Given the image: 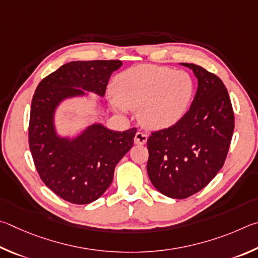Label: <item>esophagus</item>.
I'll list each match as a JSON object with an SVG mask.
<instances>
[{"instance_id":"obj_1","label":"esophagus","mask_w":258,"mask_h":258,"mask_svg":"<svg viewBox=\"0 0 258 258\" xmlns=\"http://www.w3.org/2000/svg\"><path fill=\"white\" fill-rule=\"evenodd\" d=\"M147 142V135L138 132L136 134V136H135V144H137V145H144V144H146Z\"/></svg>"}]
</instances>
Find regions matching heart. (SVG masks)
<instances>
[{
  "label": "heart",
  "instance_id": "obj_1",
  "mask_svg": "<svg viewBox=\"0 0 258 258\" xmlns=\"http://www.w3.org/2000/svg\"><path fill=\"white\" fill-rule=\"evenodd\" d=\"M113 89L115 96L110 98L113 110L119 113H128L129 108L139 110L144 125L164 129L186 114L195 86L186 71L138 66L117 76Z\"/></svg>",
  "mask_w": 258,
  "mask_h": 258
}]
</instances>
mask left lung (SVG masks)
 Listing matches in <instances>:
<instances>
[{
    "instance_id": "1",
    "label": "left lung",
    "mask_w": 258,
    "mask_h": 258,
    "mask_svg": "<svg viewBox=\"0 0 258 258\" xmlns=\"http://www.w3.org/2000/svg\"><path fill=\"white\" fill-rule=\"evenodd\" d=\"M198 80L189 111L177 123L147 139V173L161 194L183 200L202 190L224 164L234 129L228 90L204 68L181 63Z\"/></svg>"
}]
</instances>
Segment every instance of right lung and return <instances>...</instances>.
Segmentation results:
<instances>
[{
  "instance_id": "obj_1",
  "label": "right lung",
  "mask_w": 258,
  "mask_h": 258,
  "mask_svg": "<svg viewBox=\"0 0 258 258\" xmlns=\"http://www.w3.org/2000/svg\"><path fill=\"white\" fill-rule=\"evenodd\" d=\"M119 60L71 61L40 81L31 101L29 148L43 182L72 204H89L110 187L114 169L133 147L136 128L113 132L90 123L74 136H62L57 108L72 98L103 97Z\"/></svg>"
}]
</instances>
